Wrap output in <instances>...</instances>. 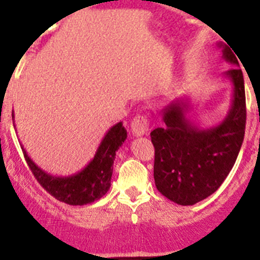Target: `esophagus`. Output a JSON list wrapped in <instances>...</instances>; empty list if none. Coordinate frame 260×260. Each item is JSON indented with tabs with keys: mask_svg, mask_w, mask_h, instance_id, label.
Segmentation results:
<instances>
[{
	"mask_svg": "<svg viewBox=\"0 0 260 260\" xmlns=\"http://www.w3.org/2000/svg\"><path fill=\"white\" fill-rule=\"evenodd\" d=\"M131 131H132V135L136 137L147 134V131H148V119H147V116H135V119L132 120V124H131Z\"/></svg>",
	"mask_w": 260,
	"mask_h": 260,
	"instance_id": "esophagus-1",
	"label": "esophagus"
}]
</instances>
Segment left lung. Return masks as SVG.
I'll list each match as a JSON object with an SVG mask.
<instances>
[{"mask_svg":"<svg viewBox=\"0 0 260 260\" xmlns=\"http://www.w3.org/2000/svg\"><path fill=\"white\" fill-rule=\"evenodd\" d=\"M223 58L239 67L229 46L220 45ZM233 84V100L220 124L200 129L187 117L189 100L181 97L161 111L166 125L151 132L155 147L156 188L180 206H193L212 195L233 170L244 139L246 93L242 69L224 73Z\"/></svg>","mask_w":260,"mask_h":260,"instance_id":"obj_1","label":"left lung"}]
</instances>
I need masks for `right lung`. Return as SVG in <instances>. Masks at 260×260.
<instances>
[{
  "label": "right lung",
  "mask_w": 260,
  "mask_h": 260,
  "mask_svg": "<svg viewBox=\"0 0 260 260\" xmlns=\"http://www.w3.org/2000/svg\"><path fill=\"white\" fill-rule=\"evenodd\" d=\"M12 116L14 119V115ZM125 139L126 129L123 126V123L120 121L115 124L103 137L96 155L88 166L84 167L77 174L68 176H53L48 174L27 156L22 147L21 148L31 174L35 175L42 188L60 202L71 206H85L93 203L94 200H99L108 192L116 151L123 145Z\"/></svg>",
  "instance_id": "obj_1"
}]
</instances>
